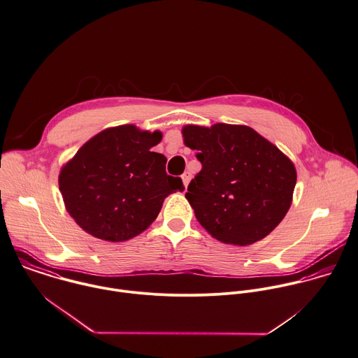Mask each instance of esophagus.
I'll return each instance as SVG.
<instances>
[{
	"label": "esophagus",
	"instance_id": "1",
	"mask_svg": "<svg viewBox=\"0 0 358 358\" xmlns=\"http://www.w3.org/2000/svg\"><path fill=\"white\" fill-rule=\"evenodd\" d=\"M191 177H192V174L189 173V171H185L184 174H182V182H184V187L187 188L188 187V184H189V181H191Z\"/></svg>",
	"mask_w": 358,
	"mask_h": 358
}]
</instances>
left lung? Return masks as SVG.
Masks as SVG:
<instances>
[{
  "label": "left lung",
  "instance_id": "1",
  "mask_svg": "<svg viewBox=\"0 0 358 358\" xmlns=\"http://www.w3.org/2000/svg\"><path fill=\"white\" fill-rule=\"evenodd\" d=\"M182 137L202 163L185 194L201 225L222 243L246 246L266 238L292 203L290 159L248 126L188 124Z\"/></svg>",
  "mask_w": 358,
  "mask_h": 358
}]
</instances>
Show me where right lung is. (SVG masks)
Instances as JSON below:
<instances>
[{
  "mask_svg": "<svg viewBox=\"0 0 358 358\" xmlns=\"http://www.w3.org/2000/svg\"><path fill=\"white\" fill-rule=\"evenodd\" d=\"M160 131L124 124L84 143L59 173L66 210L90 235L123 242L146 229L164 198L184 191L182 180L166 173L164 155L152 152Z\"/></svg>",
  "mask_w": 358,
  "mask_h": 358,
  "instance_id": "add662e5",
  "label": "right lung"
}]
</instances>
